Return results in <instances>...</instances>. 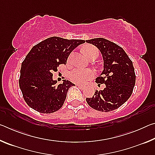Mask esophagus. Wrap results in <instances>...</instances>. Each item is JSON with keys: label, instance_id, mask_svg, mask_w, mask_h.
I'll return each mask as SVG.
<instances>
[{"label": "esophagus", "instance_id": "1", "mask_svg": "<svg viewBox=\"0 0 155 155\" xmlns=\"http://www.w3.org/2000/svg\"><path fill=\"white\" fill-rule=\"evenodd\" d=\"M77 86L81 89H84V86L82 85H79V84H78V85H77Z\"/></svg>", "mask_w": 155, "mask_h": 155}]
</instances>
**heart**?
Segmentation results:
<instances>
[{
	"label": "heart",
	"mask_w": 155,
	"mask_h": 155,
	"mask_svg": "<svg viewBox=\"0 0 155 155\" xmlns=\"http://www.w3.org/2000/svg\"><path fill=\"white\" fill-rule=\"evenodd\" d=\"M95 51H98V50L93 46H87L83 48V52L88 57H90ZM94 76V72L91 70L75 68L70 72L69 77L73 83L83 84L91 79Z\"/></svg>",
	"instance_id": "b5f03b06"
}]
</instances>
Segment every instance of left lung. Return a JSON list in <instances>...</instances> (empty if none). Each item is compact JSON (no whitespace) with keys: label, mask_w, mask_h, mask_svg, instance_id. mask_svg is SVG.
<instances>
[{"label":"left lung","mask_w":155,"mask_h":155,"mask_svg":"<svg viewBox=\"0 0 155 155\" xmlns=\"http://www.w3.org/2000/svg\"><path fill=\"white\" fill-rule=\"evenodd\" d=\"M86 42L96 46L103 54L104 70L96 82L98 85L105 84L103 90H95L92 98H87L86 101L97 111H114L133 93L136 78L133 62L122 47L106 39L94 38Z\"/></svg>","instance_id":"obj_1"}]
</instances>
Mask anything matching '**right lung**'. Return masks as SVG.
<instances>
[{"mask_svg":"<svg viewBox=\"0 0 155 155\" xmlns=\"http://www.w3.org/2000/svg\"><path fill=\"white\" fill-rule=\"evenodd\" d=\"M83 40L52 37L34 46L22 63L19 86L31 108L41 114H51L62 107L68 91L74 85L68 80L57 85L52 72L66 64L68 56Z\"/></svg>","mask_w":155,"mask_h":155,"instance_id":"1","label":"right lung"}]
</instances>
